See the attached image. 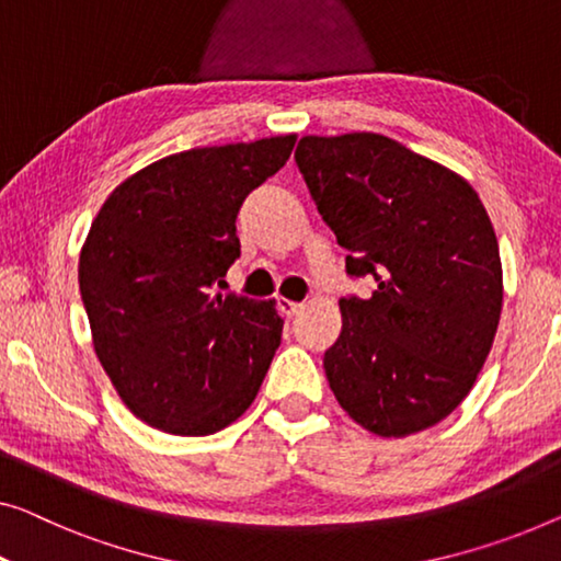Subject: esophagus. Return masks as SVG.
I'll list each match as a JSON object with an SVG mask.
<instances>
[{
    "instance_id": "esophagus-1",
    "label": "esophagus",
    "mask_w": 561,
    "mask_h": 561,
    "mask_svg": "<svg viewBox=\"0 0 561 561\" xmlns=\"http://www.w3.org/2000/svg\"><path fill=\"white\" fill-rule=\"evenodd\" d=\"M302 307H305V305L291 302V299H279V309H282L284 317H295V314H299V312H302Z\"/></svg>"
}]
</instances>
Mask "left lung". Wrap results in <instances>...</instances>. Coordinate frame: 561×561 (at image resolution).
Wrapping results in <instances>:
<instances>
[{"mask_svg": "<svg viewBox=\"0 0 561 561\" xmlns=\"http://www.w3.org/2000/svg\"><path fill=\"white\" fill-rule=\"evenodd\" d=\"M295 161L350 277L375 279L367 299H340L334 398L375 436L431 428L494 345L504 279L486 208L461 175L378 133L305 136Z\"/></svg>", "mask_w": 561, "mask_h": 561, "instance_id": "obj_1", "label": "left lung"}]
</instances>
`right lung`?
I'll use <instances>...</instances> for the list:
<instances>
[{
    "mask_svg": "<svg viewBox=\"0 0 561 561\" xmlns=\"http://www.w3.org/2000/svg\"><path fill=\"white\" fill-rule=\"evenodd\" d=\"M297 136L191 148L125 179L80 252L100 365L130 413L211 436L254 403L284 320L274 302L214 291L239 256L237 214Z\"/></svg>",
    "mask_w": 561,
    "mask_h": 561,
    "instance_id": "obj_1",
    "label": "right lung"
}]
</instances>
